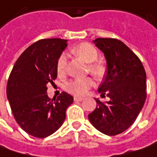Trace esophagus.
<instances>
[{
	"label": "esophagus",
	"mask_w": 157,
	"mask_h": 157,
	"mask_svg": "<svg viewBox=\"0 0 157 157\" xmlns=\"http://www.w3.org/2000/svg\"><path fill=\"white\" fill-rule=\"evenodd\" d=\"M83 100H84V98H82V97L74 96V100H75V101H82Z\"/></svg>",
	"instance_id": "34e87169"
}]
</instances>
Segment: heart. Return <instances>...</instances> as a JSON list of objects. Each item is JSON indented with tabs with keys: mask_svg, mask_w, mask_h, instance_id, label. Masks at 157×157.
Segmentation results:
<instances>
[{
	"mask_svg": "<svg viewBox=\"0 0 157 157\" xmlns=\"http://www.w3.org/2000/svg\"><path fill=\"white\" fill-rule=\"evenodd\" d=\"M71 52L78 57H81L85 62L89 63L88 70L95 78H100L105 74V66L100 62H95L98 58V51L93 44L88 43H82L71 48ZM66 63L67 57L65 54H62L58 58L57 63V71L59 75L64 73L66 69ZM93 85L94 82L90 78H75L65 84V89L71 94L77 96H82L86 94V92L93 86Z\"/></svg>",
	"mask_w": 157,
	"mask_h": 157,
	"instance_id": "1",
	"label": "heart"
}]
</instances>
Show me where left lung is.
Segmentation results:
<instances>
[{
    "mask_svg": "<svg viewBox=\"0 0 157 157\" xmlns=\"http://www.w3.org/2000/svg\"><path fill=\"white\" fill-rule=\"evenodd\" d=\"M95 46L104 53L106 74L98 92L110 99L88 115L96 129L106 136H116L135 122L142 109L146 94V72L141 60L121 41L97 38Z\"/></svg>",
    "mask_w": 157,
    "mask_h": 157,
    "instance_id": "obj_1",
    "label": "left lung"
}]
</instances>
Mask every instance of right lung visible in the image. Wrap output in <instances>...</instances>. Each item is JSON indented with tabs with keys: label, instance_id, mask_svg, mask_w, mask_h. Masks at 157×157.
I'll use <instances>...</instances> for the list:
<instances>
[{
	"label": "right lung",
	"instance_id": "right-lung-1",
	"mask_svg": "<svg viewBox=\"0 0 157 157\" xmlns=\"http://www.w3.org/2000/svg\"><path fill=\"white\" fill-rule=\"evenodd\" d=\"M67 40L42 39L27 48L12 69L7 97L16 122L29 135L45 138L55 133L65 120L73 97L63 92L57 99L47 95V84L57 76V63Z\"/></svg>",
	"mask_w": 157,
	"mask_h": 157
}]
</instances>
